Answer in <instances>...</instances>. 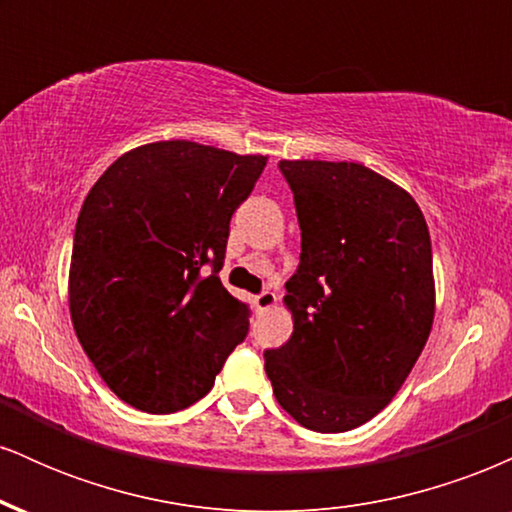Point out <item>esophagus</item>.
<instances>
[{"instance_id": "esophagus-1", "label": "esophagus", "mask_w": 512, "mask_h": 512, "mask_svg": "<svg viewBox=\"0 0 512 512\" xmlns=\"http://www.w3.org/2000/svg\"><path fill=\"white\" fill-rule=\"evenodd\" d=\"M276 305V293H272V291H262L260 296H255V308L257 310H269V308H274Z\"/></svg>"}]
</instances>
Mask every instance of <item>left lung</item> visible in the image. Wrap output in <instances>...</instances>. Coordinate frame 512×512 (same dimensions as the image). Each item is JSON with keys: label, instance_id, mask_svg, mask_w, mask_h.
<instances>
[{"label": "left lung", "instance_id": "left-lung-1", "mask_svg": "<svg viewBox=\"0 0 512 512\" xmlns=\"http://www.w3.org/2000/svg\"><path fill=\"white\" fill-rule=\"evenodd\" d=\"M279 168L296 202L301 264L284 296L293 334L264 351V370L298 424L351 431L390 404L431 334V236L414 197L361 163Z\"/></svg>", "mask_w": 512, "mask_h": 512}]
</instances>
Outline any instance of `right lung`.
I'll return each mask as SVG.
<instances>
[{"label":"right lung","mask_w":512,"mask_h":512,"mask_svg":"<svg viewBox=\"0 0 512 512\" xmlns=\"http://www.w3.org/2000/svg\"><path fill=\"white\" fill-rule=\"evenodd\" d=\"M264 166L260 154L154 142L122 154L86 195L69 313L98 375L129 407L187 409L248 334V305L219 272L233 211Z\"/></svg>","instance_id":"add662e5"}]
</instances>
